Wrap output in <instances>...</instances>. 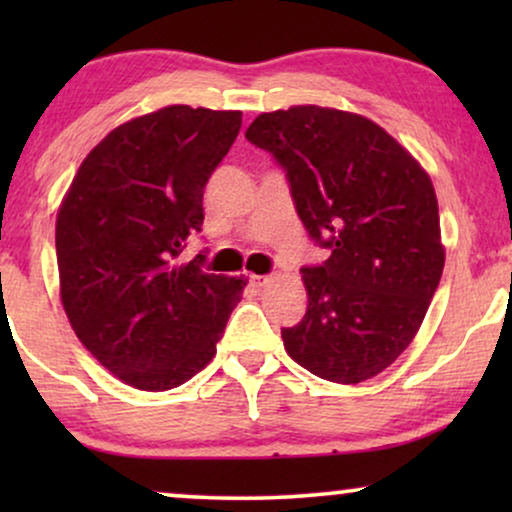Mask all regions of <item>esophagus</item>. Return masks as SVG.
I'll list each match as a JSON object with an SVG mask.
<instances>
[{"label": "esophagus", "mask_w": 512, "mask_h": 512, "mask_svg": "<svg viewBox=\"0 0 512 512\" xmlns=\"http://www.w3.org/2000/svg\"><path fill=\"white\" fill-rule=\"evenodd\" d=\"M249 282H251V286H254V289H265V286L272 282V277H268V275H249Z\"/></svg>", "instance_id": "1"}]
</instances>
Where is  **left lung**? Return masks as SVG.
<instances>
[{"instance_id":"8db88e82","label":"left lung","mask_w":512,"mask_h":512,"mask_svg":"<svg viewBox=\"0 0 512 512\" xmlns=\"http://www.w3.org/2000/svg\"><path fill=\"white\" fill-rule=\"evenodd\" d=\"M244 137L284 167L307 235L331 249L300 270L307 312L282 328L286 352L321 380H370L415 338L443 275L429 174L377 123L317 104L261 114Z\"/></svg>"}]
</instances>
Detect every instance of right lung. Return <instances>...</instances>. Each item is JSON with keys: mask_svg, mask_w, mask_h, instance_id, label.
<instances>
[{"mask_svg": "<svg viewBox=\"0 0 512 512\" xmlns=\"http://www.w3.org/2000/svg\"><path fill=\"white\" fill-rule=\"evenodd\" d=\"M242 111L172 107L111 130L83 160L55 221L60 298L83 347L135 389L167 391L207 366L244 277L179 265L202 195Z\"/></svg>", "mask_w": 512, "mask_h": 512, "instance_id": "1", "label": "right lung"}]
</instances>
